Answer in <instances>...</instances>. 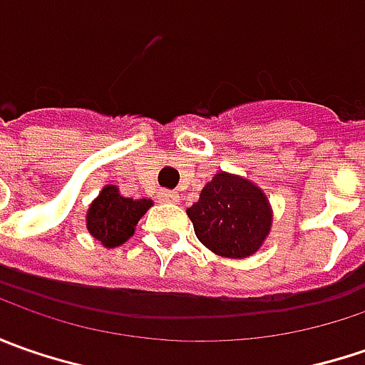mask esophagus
<instances>
[{"label": "esophagus", "instance_id": "1", "mask_svg": "<svg viewBox=\"0 0 365 365\" xmlns=\"http://www.w3.org/2000/svg\"><path fill=\"white\" fill-rule=\"evenodd\" d=\"M158 199L160 201H164V203H178L180 199H178V192H175V190H160L158 192Z\"/></svg>", "mask_w": 365, "mask_h": 365}]
</instances>
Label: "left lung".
Segmentation results:
<instances>
[{"label": "left lung", "mask_w": 365, "mask_h": 365, "mask_svg": "<svg viewBox=\"0 0 365 365\" xmlns=\"http://www.w3.org/2000/svg\"><path fill=\"white\" fill-rule=\"evenodd\" d=\"M199 242L225 258H247L270 232L272 211L264 192L240 176L217 173L187 209Z\"/></svg>", "instance_id": "8db88e82"}]
</instances>
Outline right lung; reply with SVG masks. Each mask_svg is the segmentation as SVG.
Instances as JSON below:
<instances>
[{"label":"right lung","instance_id":"right-lung-1","mask_svg":"<svg viewBox=\"0 0 365 365\" xmlns=\"http://www.w3.org/2000/svg\"><path fill=\"white\" fill-rule=\"evenodd\" d=\"M150 207V199H125L118 187L107 185L89 207L87 230L106 247H118L132 237L135 223Z\"/></svg>","mask_w":365,"mask_h":365}]
</instances>
